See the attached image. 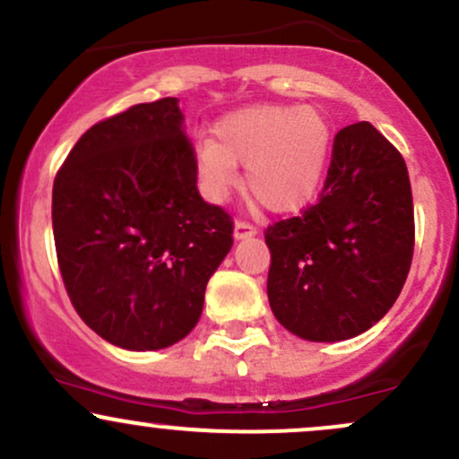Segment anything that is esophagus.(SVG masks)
<instances>
[{
	"mask_svg": "<svg viewBox=\"0 0 459 459\" xmlns=\"http://www.w3.org/2000/svg\"><path fill=\"white\" fill-rule=\"evenodd\" d=\"M256 235V229L253 224H248V221H235V230H233V238L235 239H248V238H255Z\"/></svg>",
	"mask_w": 459,
	"mask_h": 459,
	"instance_id": "esophagus-1",
	"label": "esophagus"
}]
</instances>
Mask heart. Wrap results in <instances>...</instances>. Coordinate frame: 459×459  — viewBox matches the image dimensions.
I'll return each mask as SVG.
<instances>
[{
  "label": "heart",
  "mask_w": 459,
  "mask_h": 459,
  "mask_svg": "<svg viewBox=\"0 0 459 459\" xmlns=\"http://www.w3.org/2000/svg\"><path fill=\"white\" fill-rule=\"evenodd\" d=\"M331 152V126L318 108L253 104L226 113L213 141L195 148L203 195L221 203L246 165V191L274 213H296L316 200Z\"/></svg>",
  "instance_id": "b5f03b06"
}]
</instances>
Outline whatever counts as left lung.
Returning a JSON list of instances; mask_svg holds the SVG:
<instances>
[{
    "mask_svg": "<svg viewBox=\"0 0 459 459\" xmlns=\"http://www.w3.org/2000/svg\"><path fill=\"white\" fill-rule=\"evenodd\" d=\"M268 300L290 333L342 342L399 299L414 255V203L399 150L359 122L333 139L318 204L268 226Z\"/></svg>",
    "mask_w": 459,
    "mask_h": 459,
    "instance_id": "8db88e82",
    "label": "left lung"
}]
</instances>
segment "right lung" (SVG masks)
<instances>
[{
    "label": "right lung",
    "mask_w": 459,
    "mask_h": 459,
    "mask_svg": "<svg viewBox=\"0 0 459 459\" xmlns=\"http://www.w3.org/2000/svg\"><path fill=\"white\" fill-rule=\"evenodd\" d=\"M178 100L91 126L58 169L52 226L65 287L87 326L126 351L191 333L233 221L198 194Z\"/></svg>",
    "instance_id": "add662e5"
}]
</instances>
